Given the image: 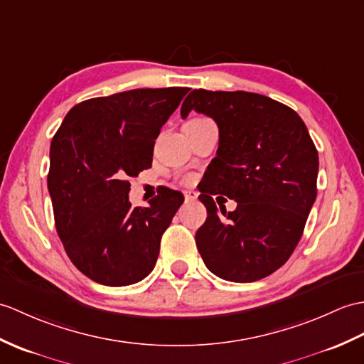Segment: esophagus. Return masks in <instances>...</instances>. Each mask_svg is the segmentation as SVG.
I'll return each instance as SVG.
<instances>
[{
	"label": "esophagus",
	"mask_w": 364,
	"mask_h": 364,
	"mask_svg": "<svg viewBox=\"0 0 364 364\" xmlns=\"http://www.w3.org/2000/svg\"><path fill=\"white\" fill-rule=\"evenodd\" d=\"M184 198H186V201H193V200H197V192H193V191H186L184 192Z\"/></svg>",
	"instance_id": "34e87169"
}]
</instances>
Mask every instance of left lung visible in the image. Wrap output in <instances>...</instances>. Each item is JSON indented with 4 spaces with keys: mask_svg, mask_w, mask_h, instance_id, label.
<instances>
[{
    "mask_svg": "<svg viewBox=\"0 0 364 364\" xmlns=\"http://www.w3.org/2000/svg\"><path fill=\"white\" fill-rule=\"evenodd\" d=\"M196 109L217 122V156L208 166V209L196 234L210 273L255 282L281 268L304 232L316 198L318 150L299 114L272 97L247 91L193 90L181 117ZM238 201L218 215L212 196Z\"/></svg>",
    "mask_w": 364,
    "mask_h": 364,
    "instance_id": "8db88e82",
    "label": "left lung"
}]
</instances>
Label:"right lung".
Returning <instances> with one entry per match:
<instances>
[{
  "instance_id": "add662e5",
  "label": "right lung",
  "mask_w": 364,
  "mask_h": 364,
  "mask_svg": "<svg viewBox=\"0 0 364 364\" xmlns=\"http://www.w3.org/2000/svg\"><path fill=\"white\" fill-rule=\"evenodd\" d=\"M189 88H139L74 105L49 150L48 191L68 257L108 287L149 276L161 235L183 205L163 189L149 208H132L129 178L151 167L155 139Z\"/></svg>"
}]
</instances>
